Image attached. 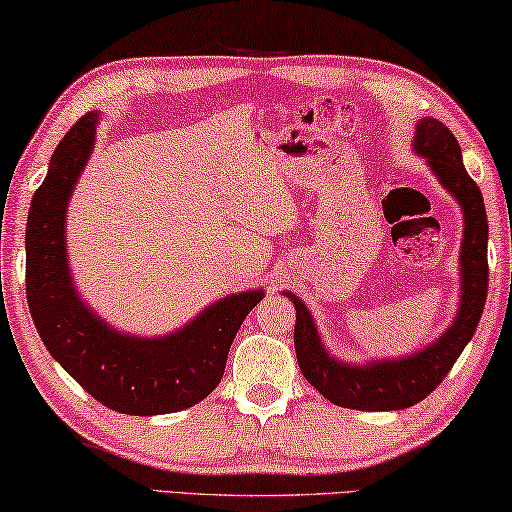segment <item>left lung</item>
Segmentation results:
<instances>
[{"label":"left lung","instance_id":"left-lung-1","mask_svg":"<svg viewBox=\"0 0 512 512\" xmlns=\"http://www.w3.org/2000/svg\"><path fill=\"white\" fill-rule=\"evenodd\" d=\"M412 151L423 157L437 183L462 210L460 297L455 316L435 341L400 357H375L364 364L338 359L318 332L309 306L283 290L295 306V355L300 371L329 403L361 412L407 410L439 387L474 336L487 297V215L483 194L469 178L458 139L442 121H416Z\"/></svg>","mask_w":512,"mask_h":512}]
</instances>
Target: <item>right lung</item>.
Instances as JSON below:
<instances>
[{"label": "right lung", "instance_id": "1", "mask_svg": "<svg viewBox=\"0 0 512 512\" xmlns=\"http://www.w3.org/2000/svg\"><path fill=\"white\" fill-rule=\"evenodd\" d=\"M100 119V112H89L70 128L31 199L25 235L31 318L47 352L109 410L132 416L187 410L222 380L233 338L265 290L219 297L160 336L125 332L84 302L70 274L66 217Z\"/></svg>", "mask_w": 512, "mask_h": 512}]
</instances>
